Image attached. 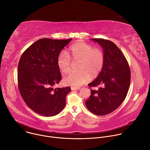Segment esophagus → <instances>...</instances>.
<instances>
[{"label":"esophagus","mask_w":150,"mask_h":150,"mask_svg":"<svg viewBox=\"0 0 150 150\" xmlns=\"http://www.w3.org/2000/svg\"><path fill=\"white\" fill-rule=\"evenodd\" d=\"M72 90H80L79 87H71Z\"/></svg>","instance_id":"34e87169"}]
</instances>
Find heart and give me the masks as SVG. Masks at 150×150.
I'll use <instances>...</instances> for the list:
<instances>
[{"mask_svg": "<svg viewBox=\"0 0 150 150\" xmlns=\"http://www.w3.org/2000/svg\"><path fill=\"white\" fill-rule=\"evenodd\" d=\"M104 61L105 55L102 49L79 42L71 47L69 54L66 51H62L57 57V64L60 71L65 74L71 71L72 62H78V71L71 73L63 79L65 85L76 87L87 82L90 76L96 77L102 71Z\"/></svg>", "mask_w": 150, "mask_h": 150, "instance_id": "1", "label": "heart"}]
</instances>
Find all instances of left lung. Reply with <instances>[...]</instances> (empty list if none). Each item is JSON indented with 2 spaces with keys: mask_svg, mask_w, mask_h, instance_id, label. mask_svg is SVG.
<instances>
[{
  "mask_svg": "<svg viewBox=\"0 0 150 150\" xmlns=\"http://www.w3.org/2000/svg\"><path fill=\"white\" fill-rule=\"evenodd\" d=\"M102 47L105 61L102 71L97 78L88 84L92 90L90 98L85 101L87 109L93 113L108 115L123 103L129 90L131 71L124 54L112 41L102 38H92Z\"/></svg>",
  "mask_w": 150,
  "mask_h": 150,
  "instance_id": "left-lung-1",
  "label": "left lung"
}]
</instances>
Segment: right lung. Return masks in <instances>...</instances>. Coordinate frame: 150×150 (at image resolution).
<instances>
[{
    "instance_id": "right-lung-1",
    "label": "right lung",
    "mask_w": 150,
    "mask_h": 150,
    "mask_svg": "<svg viewBox=\"0 0 150 150\" xmlns=\"http://www.w3.org/2000/svg\"><path fill=\"white\" fill-rule=\"evenodd\" d=\"M72 39L41 38L21 56L18 67L20 94L29 108L43 116H53L65 108L70 87L57 88L62 79L57 59Z\"/></svg>"
}]
</instances>
